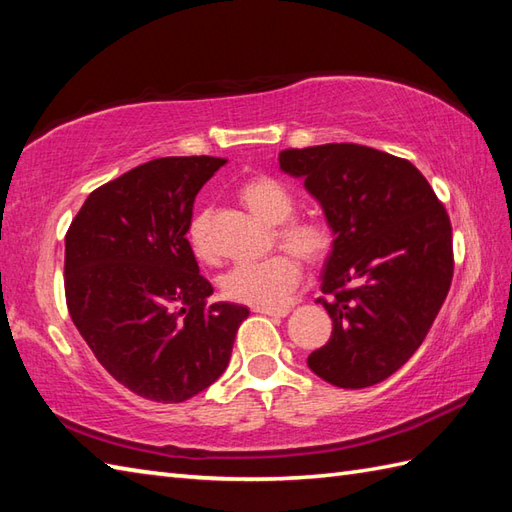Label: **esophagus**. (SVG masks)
<instances>
[{"label": "esophagus", "mask_w": 512, "mask_h": 512, "mask_svg": "<svg viewBox=\"0 0 512 512\" xmlns=\"http://www.w3.org/2000/svg\"><path fill=\"white\" fill-rule=\"evenodd\" d=\"M259 314H268V317H286L290 308H255Z\"/></svg>", "instance_id": "esophagus-1"}]
</instances>
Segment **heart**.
<instances>
[{"label":"heart","mask_w":512,"mask_h":512,"mask_svg":"<svg viewBox=\"0 0 512 512\" xmlns=\"http://www.w3.org/2000/svg\"><path fill=\"white\" fill-rule=\"evenodd\" d=\"M239 200L246 209L266 224L277 226V239L292 253L306 262H321L328 257L334 244L332 228L319 217H297L290 220L297 209V200L284 182L270 176L246 180L237 189ZM189 244L200 259H213V244L209 237V211H198L187 228ZM292 253H275L262 262L235 264L222 277V292L253 308H284L301 277V264Z\"/></svg>","instance_id":"heart-1"}]
</instances>
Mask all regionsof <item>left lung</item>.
<instances>
[{
  "label": "left lung",
  "mask_w": 512,
  "mask_h": 512,
  "mask_svg": "<svg viewBox=\"0 0 512 512\" xmlns=\"http://www.w3.org/2000/svg\"><path fill=\"white\" fill-rule=\"evenodd\" d=\"M332 233L317 299L332 336L308 356L330 385L372 387L405 365L436 321L453 279L451 220L409 160L365 145L284 149Z\"/></svg>",
  "instance_id": "obj_1"
}]
</instances>
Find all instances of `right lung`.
<instances>
[{"mask_svg":"<svg viewBox=\"0 0 512 512\" xmlns=\"http://www.w3.org/2000/svg\"><path fill=\"white\" fill-rule=\"evenodd\" d=\"M224 158L149 160L94 189L65 233V303L96 361L129 391L184 402L224 374L248 308L209 303L187 239Z\"/></svg>","mask_w":512,"mask_h":512,"instance_id":"add662e5","label":"right lung"}]
</instances>
